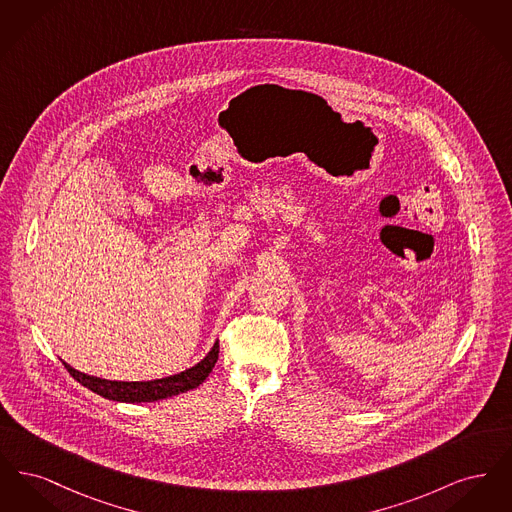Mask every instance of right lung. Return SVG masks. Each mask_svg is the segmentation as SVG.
<instances>
[{
  "mask_svg": "<svg viewBox=\"0 0 512 512\" xmlns=\"http://www.w3.org/2000/svg\"><path fill=\"white\" fill-rule=\"evenodd\" d=\"M217 359H219V341H215V345L211 347L207 357L201 359L192 368L178 372L174 376L149 380V382H115V380H105L98 376H88L84 372L74 370L73 366L67 365V363H63V365L78 384H82L84 388L98 393L105 399L122 401V403H151V401L167 399V397L184 393V391L194 390L199 384L205 382V378L213 370Z\"/></svg>",
  "mask_w": 512,
  "mask_h": 512,
  "instance_id": "1",
  "label": "right lung"
}]
</instances>
